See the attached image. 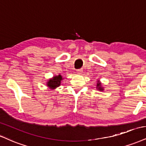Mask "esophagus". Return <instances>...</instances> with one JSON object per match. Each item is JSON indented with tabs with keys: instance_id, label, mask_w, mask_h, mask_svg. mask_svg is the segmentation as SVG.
<instances>
[{
	"instance_id": "obj_1",
	"label": "esophagus",
	"mask_w": 146,
	"mask_h": 146,
	"mask_svg": "<svg viewBox=\"0 0 146 146\" xmlns=\"http://www.w3.org/2000/svg\"><path fill=\"white\" fill-rule=\"evenodd\" d=\"M76 72H77V73L78 74H81L82 73V68H80V69L76 70Z\"/></svg>"
}]
</instances>
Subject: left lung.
I'll return each mask as SVG.
<instances>
[{"label": "left lung", "instance_id": "8db88e82", "mask_svg": "<svg viewBox=\"0 0 146 146\" xmlns=\"http://www.w3.org/2000/svg\"><path fill=\"white\" fill-rule=\"evenodd\" d=\"M98 83L97 84V86H98V87L97 88H98V90H100V91H103V88H102L101 87V82H98Z\"/></svg>", "mask_w": 146, "mask_h": 146}]
</instances>
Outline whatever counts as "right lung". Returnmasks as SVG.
Instances as JSON below:
<instances>
[{"label":"right lung","mask_w":146,"mask_h":146,"mask_svg":"<svg viewBox=\"0 0 146 146\" xmlns=\"http://www.w3.org/2000/svg\"><path fill=\"white\" fill-rule=\"evenodd\" d=\"M62 80V77L61 75L55 76L53 78L50 79V80H48L47 86L48 87L51 88V89H55V88L59 87V86L60 85L61 80Z\"/></svg>","instance_id":"add662e5"}]
</instances>
